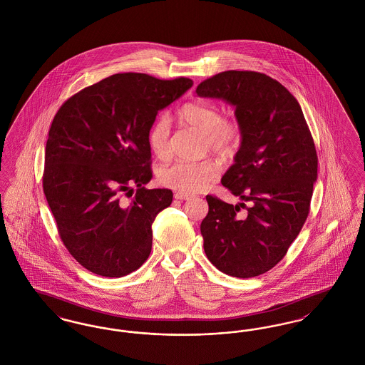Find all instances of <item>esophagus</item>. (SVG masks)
Masks as SVG:
<instances>
[{"label":"esophagus","instance_id":"obj_1","mask_svg":"<svg viewBox=\"0 0 365 365\" xmlns=\"http://www.w3.org/2000/svg\"><path fill=\"white\" fill-rule=\"evenodd\" d=\"M174 197L176 198V200H190L191 197H192V194L178 191V192H175Z\"/></svg>","mask_w":365,"mask_h":365}]
</instances>
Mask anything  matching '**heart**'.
Returning <instances> with one entry per match:
<instances>
[{"label":"heart","instance_id":"1","mask_svg":"<svg viewBox=\"0 0 365 365\" xmlns=\"http://www.w3.org/2000/svg\"><path fill=\"white\" fill-rule=\"evenodd\" d=\"M179 120L194 127L204 134L207 148L222 157H231L238 150L242 140V127L234 119H222V112L216 105L187 103L178 112ZM148 145L157 158L170 155V122L160 116L148 131ZM220 171L215 160L200 163L174 161L163 167L158 182L170 189L182 192H197L209 185Z\"/></svg>","mask_w":365,"mask_h":365}]
</instances>
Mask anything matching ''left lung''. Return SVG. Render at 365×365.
<instances>
[{
  "mask_svg": "<svg viewBox=\"0 0 365 365\" xmlns=\"http://www.w3.org/2000/svg\"><path fill=\"white\" fill-rule=\"evenodd\" d=\"M195 93L235 108L242 140L222 185L250 202L232 205L207 195L205 255L230 277H259L284 257L308 217L317 179L311 131L294 96L265 73L225 71Z\"/></svg>",
  "mask_w": 365,
  "mask_h": 365,
  "instance_id": "left-lung-1",
  "label": "left lung"
}]
</instances>
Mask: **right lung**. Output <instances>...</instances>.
I'll return each instance as SVG.
<instances>
[{"instance_id": "1", "label": "right lung", "mask_w": 365, "mask_h": 365, "mask_svg": "<svg viewBox=\"0 0 365 365\" xmlns=\"http://www.w3.org/2000/svg\"><path fill=\"white\" fill-rule=\"evenodd\" d=\"M192 86L189 78L125 72L68 98L53 119L45 149L43 192L60 238L90 272L122 278L146 261L152 225L173 202L152 179L149 127L158 110ZM130 203L120 197L133 192Z\"/></svg>"}]
</instances>
